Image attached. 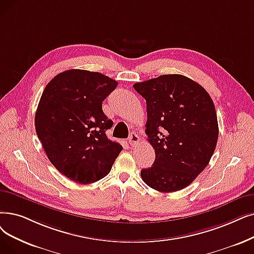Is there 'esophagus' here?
<instances>
[{"mask_svg": "<svg viewBox=\"0 0 254 254\" xmlns=\"http://www.w3.org/2000/svg\"><path fill=\"white\" fill-rule=\"evenodd\" d=\"M140 139L138 137V135L136 133H131L128 137V143L130 144V146H136L139 143Z\"/></svg>", "mask_w": 254, "mask_h": 254, "instance_id": "esophagus-1", "label": "esophagus"}]
</instances>
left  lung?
I'll return each mask as SVG.
<instances>
[{
	"label": "left lung",
	"instance_id": "1",
	"mask_svg": "<svg viewBox=\"0 0 254 254\" xmlns=\"http://www.w3.org/2000/svg\"><path fill=\"white\" fill-rule=\"evenodd\" d=\"M146 100L145 133L156 152L141 178L160 192L188 187L207 166L219 127L215 106L204 88L182 74H164L134 84Z\"/></svg>",
	"mask_w": 254,
	"mask_h": 254
}]
</instances>
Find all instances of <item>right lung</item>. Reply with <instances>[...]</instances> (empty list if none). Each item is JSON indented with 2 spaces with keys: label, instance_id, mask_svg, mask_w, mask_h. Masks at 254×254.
I'll return each instance as SVG.
<instances>
[{
  "label": "right lung",
  "instance_id": "right-lung-1",
  "mask_svg": "<svg viewBox=\"0 0 254 254\" xmlns=\"http://www.w3.org/2000/svg\"><path fill=\"white\" fill-rule=\"evenodd\" d=\"M118 83L83 69L65 70L46 86L35 114V128L51 163L66 178L91 184L110 172L123 146L108 139L113 123L103 111Z\"/></svg>",
  "mask_w": 254,
  "mask_h": 254
}]
</instances>
